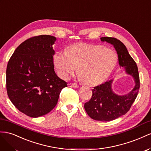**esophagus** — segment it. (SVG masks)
<instances>
[{"mask_svg":"<svg viewBox=\"0 0 151 151\" xmlns=\"http://www.w3.org/2000/svg\"><path fill=\"white\" fill-rule=\"evenodd\" d=\"M71 86H72L73 88H75L79 87L78 84H77L76 83H71Z\"/></svg>","mask_w":151,"mask_h":151,"instance_id":"34e87169","label":"esophagus"}]
</instances>
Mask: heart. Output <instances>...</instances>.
<instances>
[{
    "label": "heart",
    "instance_id": "b5f03b06",
    "mask_svg": "<svg viewBox=\"0 0 151 151\" xmlns=\"http://www.w3.org/2000/svg\"><path fill=\"white\" fill-rule=\"evenodd\" d=\"M58 75L67 79L78 68V75L83 82L96 85L104 81L114 70L117 54L111 48L88 44L69 46L66 52L57 51L53 57Z\"/></svg>",
    "mask_w": 151,
    "mask_h": 151
}]
</instances>
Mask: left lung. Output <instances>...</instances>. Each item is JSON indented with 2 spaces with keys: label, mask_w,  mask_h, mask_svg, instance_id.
Masks as SVG:
<instances>
[{
  "label": "left lung",
  "mask_w": 151,
  "mask_h": 151,
  "mask_svg": "<svg viewBox=\"0 0 151 151\" xmlns=\"http://www.w3.org/2000/svg\"><path fill=\"white\" fill-rule=\"evenodd\" d=\"M101 40L114 45L118 55L119 66L124 67L127 74L132 75L135 82L132 91L124 96H118L113 92L111 88L113 80L97 85L92 90V98L84 105L86 112L94 120L109 122L125 114L130 110L139 93L140 78L136 63L121 41L108 37H102Z\"/></svg>",
  "instance_id": "obj_1"
}]
</instances>
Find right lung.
<instances>
[{
	"label": "right lung",
	"instance_id": "obj_1",
	"mask_svg": "<svg viewBox=\"0 0 151 151\" xmlns=\"http://www.w3.org/2000/svg\"><path fill=\"white\" fill-rule=\"evenodd\" d=\"M56 38L38 35L17 47L6 70L8 97L21 113L29 117L44 116L56 106L67 82L54 71L52 45Z\"/></svg>",
	"mask_w": 151,
	"mask_h": 151
}]
</instances>
